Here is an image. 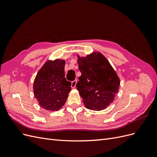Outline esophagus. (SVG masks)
Listing matches in <instances>:
<instances>
[{"label":"esophagus","instance_id":"34e87169","mask_svg":"<svg viewBox=\"0 0 157 157\" xmlns=\"http://www.w3.org/2000/svg\"><path fill=\"white\" fill-rule=\"evenodd\" d=\"M77 80H73V81H72V82H71V87H72L73 88H75L76 85H77Z\"/></svg>","mask_w":157,"mask_h":157}]
</instances>
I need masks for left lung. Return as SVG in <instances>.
Here are the masks:
<instances>
[{
  "mask_svg": "<svg viewBox=\"0 0 157 157\" xmlns=\"http://www.w3.org/2000/svg\"><path fill=\"white\" fill-rule=\"evenodd\" d=\"M78 69L81 76L77 90L88 109H105L115 99L120 80L107 59L101 53L79 58Z\"/></svg>",
  "mask_w": 157,
  "mask_h": 157,
  "instance_id": "left-lung-1",
  "label": "left lung"
}]
</instances>
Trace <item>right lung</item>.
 Wrapping results in <instances>:
<instances>
[{
    "instance_id": "1",
    "label": "right lung",
    "mask_w": 157,
    "mask_h": 157,
    "mask_svg": "<svg viewBox=\"0 0 157 157\" xmlns=\"http://www.w3.org/2000/svg\"><path fill=\"white\" fill-rule=\"evenodd\" d=\"M65 61H48L38 72L33 85L34 95L40 107L58 111L63 106L71 90V82L65 77Z\"/></svg>"
}]
</instances>
